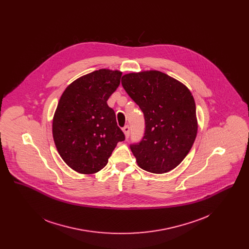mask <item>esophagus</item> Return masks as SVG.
I'll return each instance as SVG.
<instances>
[{"label": "esophagus", "mask_w": 249, "mask_h": 249, "mask_svg": "<svg viewBox=\"0 0 249 249\" xmlns=\"http://www.w3.org/2000/svg\"><path fill=\"white\" fill-rule=\"evenodd\" d=\"M123 132H124V134L126 136V138H129V136H130V127L128 125L123 128Z\"/></svg>", "instance_id": "34e87169"}]
</instances>
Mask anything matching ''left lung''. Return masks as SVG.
<instances>
[{
  "label": "left lung",
  "mask_w": 249,
  "mask_h": 249,
  "mask_svg": "<svg viewBox=\"0 0 249 249\" xmlns=\"http://www.w3.org/2000/svg\"><path fill=\"white\" fill-rule=\"evenodd\" d=\"M121 84L142 110L145 130L130 150L142 170L164 174L179 165L195 141L198 122L190 89L156 70L126 73Z\"/></svg>",
  "instance_id": "left-lung-1"
}]
</instances>
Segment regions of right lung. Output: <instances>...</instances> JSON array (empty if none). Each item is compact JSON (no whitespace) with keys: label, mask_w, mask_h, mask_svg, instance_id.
Returning <instances> with one entry per match:
<instances>
[{"label":"right lung","mask_w":249,"mask_h":249,"mask_svg":"<svg viewBox=\"0 0 249 249\" xmlns=\"http://www.w3.org/2000/svg\"><path fill=\"white\" fill-rule=\"evenodd\" d=\"M122 72L100 69L70 84L59 99L52 122L53 139L64 162L75 172L101 171L117 143L125 140L107 100Z\"/></svg>","instance_id":"obj_1"}]
</instances>
